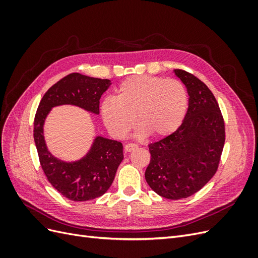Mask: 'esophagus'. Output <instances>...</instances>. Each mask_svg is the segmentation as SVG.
<instances>
[{
	"label": "esophagus",
	"instance_id": "34e87169",
	"mask_svg": "<svg viewBox=\"0 0 258 258\" xmlns=\"http://www.w3.org/2000/svg\"><path fill=\"white\" fill-rule=\"evenodd\" d=\"M138 147V145L136 143H128L124 145V151L126 152H131V151H135L136 148Z\"/></svg>",
	"mask_w": 258,
	"mask_h": 258
}]
</instances>
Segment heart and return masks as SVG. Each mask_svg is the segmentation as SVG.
<instances>
[{
	"label": "heart",
	"mask_w": 258,
	"mask_h": 258,
	"mask_svg": "<svg viewBox=\"0 0 258 258\" xmlns=\"http://www.w3.org/2000/svg\"><path fill=\"white\" fill-rule=\"evenodd\" d=\"M188 93L183 83L159 76L135 75L124 80L114 99H105L101 114L107 128L123 136L138 126L151 138L168 137L184 121L188 111Z\"/></svg>",
	"instance_id": "b5f03b06"
}]
</instances>
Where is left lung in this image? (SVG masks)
<instances>
[{
    "label": "left lung",
    "mask_w": 258,
    "mask_h": 258,
    "mask_svg": "<svg viewBox=\"0 0 258 258\" xmlns=\"http://www.w3.org/2000/svg\"><path fill=\"white\" fill-rule=\"evenodd\" d=\"M187 87L189 105L179 128L148 144L151 161L145 179L167 199H184L199 191L216 173L225 144V121L214 95L194 74L175 69Z\"/></svg>",
    "instance_id": "8db88e82"
}]
</instances>
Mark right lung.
<instances>
[{"mask_svg": "<svg viewBox=\"0 0 258 258\" xmlns=\"http://www.w3.org/2000/svg\"><path fill=\"white\" fill-rule=\"evenodd\" d=\"M111 84L110 80L71 73L51 86L38 104L33 129L38 159L48 182L69 200L87 201L106 192L123 158L122 144L98 137L86 157L67 163L47 151L43 136L44 120L51 107L61 104L77 105L99 114L100 98Z\"/></svg>", "mask_w": 258, "mask_h": 258, "instance_id": "obj_1", "label": "right lung"}]
</instances>
